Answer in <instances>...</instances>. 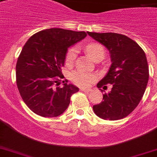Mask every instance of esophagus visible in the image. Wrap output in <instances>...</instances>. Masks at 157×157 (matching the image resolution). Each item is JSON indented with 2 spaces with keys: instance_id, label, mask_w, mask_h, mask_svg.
I'll list each match as a JSON object with an SVG mask.
<instances>
[{
  "instance_id": "esophagus-1",
  "label": "esophagus",
  "mask_w": 157,
  "mask_h": 157,
  "mask_svg": "<svg viewBox=\"0 0 157 157\" xmlns=\"http://www.w3.org/2000/svg\"><path fill=\"white\" fill-rule=\"evenodd\" d=\"M81 90L83 91V92H85V93H89V92H90L91 90L90 89H86V90H85V89H81Z\"/></svg>"
}]
</instances>
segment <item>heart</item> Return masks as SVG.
Segmentation results:
<instances>
[{
    "label": "heart",
    "instance_id": "heart-1",
    "mask_svg": "<svg viewBox=\"0 0 157 157\" xmlns=\"http://www.w3.org/2000/svg\"><path fill=\"white\" fill-rule=\"evenodd\" d=\"M86 50L91 59H95L98 57H103L104 55V48L102 45L98 43H91L86 46ZM77 54L76 48H71L66 54V63L71 64L74 62ZM69 78L74 85L80 87H87L95 80L94 74L84 72L80 70H76L70 73Z\"/></svg>",
    "mask_w": 157,
    "mask_h": 157
}]
</instances>
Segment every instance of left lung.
I'll return each mask as SVG.
<instances>
[{"mask_svg": "<svg viewBox=\"0 0 157 157\" xmlns=\"http://www.w3.org/2000/svg\"><path fill=\"white\" fill-rule=\"evenodd\" d=\"M94 40L109 50L112 64L107 75L97 86L101 91L106 85H112V90L103 94L99 104L93 110L103 120L116 121L127 117L139 105L148 82L149 69L146 54L134 40L114 33L87 32Z\"/></svg>", "mask_w": 157, "mask_h": 157, "instance_id": "8db88e82", "label": "left lung"}]
</instances>
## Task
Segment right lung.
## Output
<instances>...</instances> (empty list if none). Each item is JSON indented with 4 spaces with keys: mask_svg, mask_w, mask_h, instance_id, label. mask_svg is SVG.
<instances>
[{
    "mask_svg": "<svg viewBox=\"0 0 157 157\" xmlns=\"http://www.w3.org/2000/svg\"><path fill=\"white\" fill-rule=\"evenodd\" d=\"M85 32L50 28L33 35L23 46L16 64V83L26 105L44 117L63 114L76 86L63 81L67 49L86 37Z\"/></svg>",
    "mask_w": 157,
    "mask_h": 157,
    "instance_id": "add662e5",
    "label": "right lung"
}]
</instances>
